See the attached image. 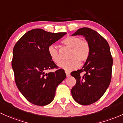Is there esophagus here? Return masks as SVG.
Segmentation results:
<instances>
[{"label": "esophagus", "mask_w": 123, "mask_h": 123, "mask_svg": "<svg viewBox=\"0 0 123 123\" xmlns=\"http://www.w3.org/2000/svg\"><path fill=\"white\" fill-rule=\"evenodd\" d=\"M65 74H66V75H67V77H69L70 76V73L69 72H65Z\"/></svg>", "instance_id": "esophagus-1"}]
</instances>
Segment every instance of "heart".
<instances>
[{
  "label": "heart",
  "instance_id": "heart-1",
  "mask_svg": "<svg viewBox=\"0 0 123 123\" xmlns=\"http://www.w3.org/2000/svg\"><path fill=\"white\" fill-rule=\"evenodd\" d=\"M62 44L72 48L69 58L71 60L64 61L59 65V67L67 71L76 69L80 67V63L85 62L90 54V47L89 43L78 36H69L62 41ZM48 52L51 59L56 64L61 62L62 59L56 47L53 44L48 47Z\"/></svg>",
  "mask_w": 123,
  "mask_h": 123
}]
</instances>
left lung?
I'll use <instances>...</instances> for the list:
<instances>
[{
  "label": "left lung",
  "instance_id": "left-lung-1",
  "mask_svg": "<svg viewBox=\"0 0 123 123\" xmlns=\"http://www.w3.org/2000/svg\"><path fill=\"white\" fill-rule=\"evenodd\" d=\"M83 36L90 47L89 58L81 69L71 75L76 79V85L71 89L73 99L81 105H89L103 95L111 79L113 58L110 47L104 38L90 28L78 29L72 36ZM85 72L83 76L80 73Z\"/></svg>",
  "mask_w": 123,
  "mask_h": 123
}]
</instances>
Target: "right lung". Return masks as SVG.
<instances>
[{
    "mask_svg": "<svg viewBox=\"0 0 123 123\" xmlns=\"http://www.w3.org/2000/svg\"><path fill=\"white\" fill-rule=\"evenodd\" d=\"M67 33H52L41 29L27 32L16 43L12 66L16 84L29 102L45 106L53 101L58 85L65 79L64 70L45 71L57 68L48 52V47Z\"/></svg>",
    "mask_w": 123,
    "mask_h": 123,
    "instance_id": "right-lung-1",
    "label": "right lung"
}]
</instances>
